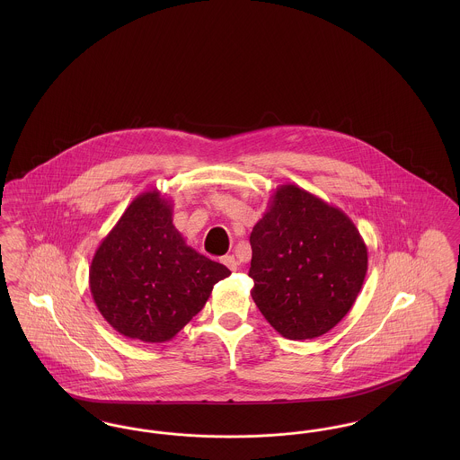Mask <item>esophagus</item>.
Wrapping results in <instances>:
<instances>
[{
	"instance_id": "1",
	"label": "esophagus",
	"mask_w": 460,
	"mask_h": 460,
	"mask_svg": "<svg viewBox=\"0 0 460 460\" xmlns=\"http://www.w3.org/2000/svg\"><path fill=\"white\" fill-rule=\"evenodd\" d=\"M220 262L224 263L227 269H231V270H236L238 269V261L234 259V255H226V257H222V261Z\"/></svg>"
}]
</instances>
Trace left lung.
Listing matches in <instances>:
<instances>
[{"mask_svg": "<svg viewBox=\"0 0 460 460\" xmlns=\"http://www.w3.org/2000/svg\"><path fill=\"white\" fill-rule=\"evenodd\" d=\"M250 244L252 298L289 340L334 328L366 279L367 246L350 217L295 184L276 188Z\"/></svg>", "mask_w": 460, "mask_h": 460, "instance_id": "obj_1", "label": "left lung"}]
</instances>
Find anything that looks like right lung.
Segmentation results:
<instances>
[{"label":"right lung","mask_w":460,"mask_h":460,"mask_svg":"<svg viewBox=\"0 0 460 460\" xmlns=\"http://www.w3.org/2000/svg\"><path fill=\"white\" fill-rule=\"evenodd\" d=\"M231 270L186 244L160 191L134 198L100 243L89 289L100 314L126 338L172 340L207 304Z\"/></svg>","instance_id":"obj_1"}]
</instances>
